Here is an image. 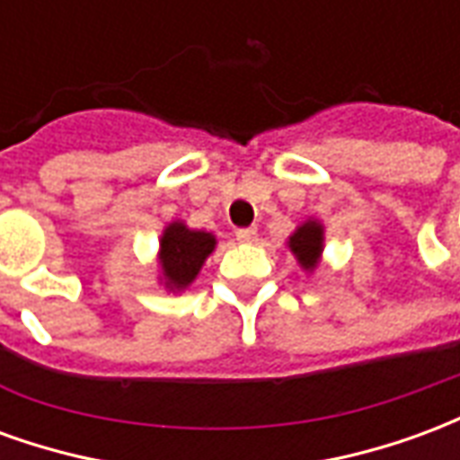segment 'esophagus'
<instances>
[{
  "instance_id": "1",
  "label": "esophagus",
  "mask_w": 460,
  "mask_h": 460,
  "mask_svg": "<svg viewBox=\"0 0 460 460\" xmlns=\"http://www.w3.org/2000/svg\"><path fill=\"white\" fill-rule=\"evenodd\" d=\"M256 236H259L256 226H246V229L236 231V239H239L241 243H253V241H256Z\"/></svg>"
}]
</instances>
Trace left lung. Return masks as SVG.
<instances>
[{
  "instance_id": "8db88e82",
  "label": "left lung",
  "mask_w": 460,
  "mask_h": 460,
  "mask_svg": "<svg viewBox=\"0 0 460 460\" xmlns=\"http://www.w3.org/2000/svg\"><path fill=\"white\" fill-rule=\"evenodd\" d=\"M323 246H325V229L318 219L303 221L288 239V249L293 251V256L305 270L318 269Z\"/></svg>"
}]
</instances>
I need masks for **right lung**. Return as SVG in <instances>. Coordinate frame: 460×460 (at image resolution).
I'll return each mask as SVG.
<instances>
[{
    "label": "right lung",
    "instance_id": "obj_1",
    "mask_svg": "<svg viewBox=\"0 0 460 460\" xmlns=\"http://www.w3.org/2000/svg\"><path fill=\"white\" fill-rule=\"evenodd\" d=\"M214 246L217 239L209 231L190 229L181 221L167 224L160 239V269L164 288L184 290L191 286Z\"/></svg>",
    "mask_w": 460,
    "mask_h": 460
}]
</instances>
